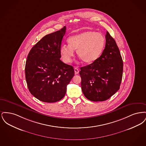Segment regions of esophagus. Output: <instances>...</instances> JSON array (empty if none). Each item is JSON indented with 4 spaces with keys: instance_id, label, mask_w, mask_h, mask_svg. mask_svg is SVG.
Listing matches in <instances>:
<instances>
[{
    "instance_id": "34e87169",
    "label": "esophagus",
    "mask_w": 146,
    "mask_h": 146,
    "mask_svg": "<svg viewBox=\"0 0 146 146\" xmlns=\"http://www.w3.org/2000/svg\"><path fill=\"white\" fill-rule=\"evenodd\" d=\"M79 70H78L76 67H75V68H74V73H75V74H78L79 73Z\"/></svg>"
}]
</instances>
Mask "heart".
Wrapping results in <instances>:
<instances>
[{
	"instance_id": "heart-1",
	"label": "heart",
	"mask_w": 146,
	"mask_h": 146,
	"mask_svg": "<svg viewBox=\"0 0 146 146\" xmlns=\"http://www.w3.org/2000/svg\"><path fill=\"white\" fill-rule=\"evenodd\" d=\"M67 41L68 45L63 44L60 48L61 58L66 63L71 62L74 50L84 63H92L101 55L106 44L104 36L93 31L70 36Z\"/></svg>"
}]
</instances>
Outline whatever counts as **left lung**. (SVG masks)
<instances>
[{
  "label": "left lung",
  "mask_w": 146,
  "mask_h": 146,
  "mask_svg": "<svg viewBox=\"0 0 146 146\" xmlns=\"http://www.w3.org/2000/svg\"><path fill=\"white\" fill-rule=\"evenodd\" d=\"M123 71V62L115 40L108 31L106 45L97 60L80 68L82 90L92 101H104L119 89Z\"/></svg>",
  "instance_id": "1"
}]
</instances>
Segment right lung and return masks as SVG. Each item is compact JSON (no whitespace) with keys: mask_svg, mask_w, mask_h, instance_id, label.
Returning a JSON list of instances; mask_svg holds the SVG:
<instances>
[{"mask_svg":"<svg viewBox=\"0 0 146 146\" xmlns=\"http://www.w3.org/2000/svg\"><path fill=\"white\" fill-rule=\"evenodd\" d=\"M66 27L46 35L30 50L25 76L31 94L42 102L52 103L64 96L74 75L72 66L60 60V48Z\"/></svg>","mask_w":146,"mask_h":146,"instance_id":"1","label":"right lung"}]
</instances>
